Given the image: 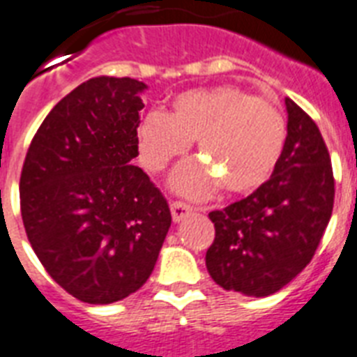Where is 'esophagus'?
<instances>
[{"instance_id": "1", "label": "esophagus", "mask_w": 357, "mask_h": 357, "mask_svg": "<svg viewBox=\"0 0 357 357\" xmlns=\"http://www.w3.org/2000/svg\"><path fill=\"white\" fill-rule=\"evenodd\" d=\"M170 211H172V220L176 224L183 222L185 218H188L192 214V207L187 204H181V202H172L170 204Z\"/></svg>"}]
</instances>
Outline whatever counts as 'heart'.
<instances>
[{
    "instance_id": "b5f03b06",
    "label": "heart",
    "mask_w": 357,
    "mask_h": 357,
    "mask_svg": "<svg viewBox=\"0 0 357 357\" xmlns=\"http://www.w3.org/2000/svg\"><path fill=\"white\" fill-rule=\"evenodd\" d=\"M196 141L204 161L172 176V187L204 198L222 181L233 194L253 192L273 174L286 143V123L273 104L234 86L192 89L178 95L169 113H146L137 128L139 161L163 172Z\"/></svg>"
}]
</instances>
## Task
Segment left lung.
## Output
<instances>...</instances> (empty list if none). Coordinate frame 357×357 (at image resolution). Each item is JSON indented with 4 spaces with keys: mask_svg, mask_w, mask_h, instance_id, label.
Masks as SVG:
<instances>
[{
    "mask_svg": "<svg viewBox=\"0 0 357 357\" xmlns=\"http://www.w3.org/2000/svg\"><path fill=\"white\" fill-rule=\"evenodd\" d=\"M288 135L271 178L248 198L213 211V245L205 255L218 286L268 297L314 257L334 207V174L317 124L286 98Z\"/></svg>",
    "mask_w": 357,
    "mask_h": 357,
    "instance_id": "obj_1",
    "label": "left lung"
}]
</instances>
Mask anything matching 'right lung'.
Here are the masks:
<instances>
[{"mask_svg":"<svg viewBox=\"0 0 357 357\" xmlns=\"http://www.w3.org/2000/svg\"><path fill=\"white\" fill-rule=\"evenodd\" d=\"M135 78L95 77L54 106L20 179L27 238L47 273L78 301L109 304L152 275L170 208L137 158Z\"/></svg>","mask_w":357,"mask_h":357,"instance_id":"obj_1","label":"right lung"}]
</instances>
